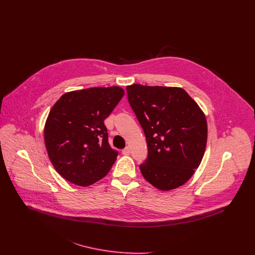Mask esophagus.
Segmentation results:
<instances>
[{"instance_id": "1", "label": "esophagus", "mask_w": 255, "mask_h": 255, "mask_svg": "<svg viewBox=\"0 0 255 255\" xmlns=\"http://www.w3.org/2000/svg\"><path fill=\"white\" fill-rule=\"evenodd\" d=\"M122 154L125 155V156L129 155V154H130V148H129V147H125V148L122 150Z\"/></svg>"}]
</instances>
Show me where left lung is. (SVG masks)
<instances>
[{"label":"left lung","mask_w":255,"mask_h":255,"mask_svg":"<svg viewBox=\"0 0 255 255\" xmlns=\"http://www.w3.org/2000/svg\"><path fill=\"white\" fill-rule=\"evenodd\" d=\"M128 101L139 122L148 147L139 169L147 182L171 190L187 182L206 151L207 124L189 95L175 87H126Z\"/></svg>","instance_id":"left-lung-1"}]
</instances>
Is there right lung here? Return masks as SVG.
Segmentation results:
<instances>
[{
	"instance_id": "right-lung-1",
	"label": "right lung",
	"mask_w": 255,
	"mask_h": 255,
	"mask_svg": "<svg viewBox=\"0 0 255 255\" xmlns=\"http://www.w3.org/2000/svg\"><path fill=\"white\" fill-rule=\"evenodd\" d=\"M124 91L114 86L63 95L49 112L45 143L56 171L69 182L88 186L105 177L119 152L108 141L104 121Z\"/></svg>"
}]
</instances>
